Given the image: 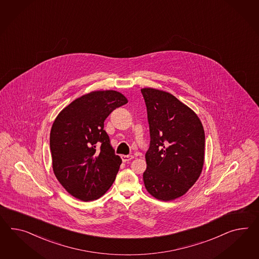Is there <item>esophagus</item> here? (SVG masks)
I'll return each instance as SVG.
<instances>
[{
	"label": "esophagus",
	"mask_w": 259,
	"mask_h": 259,
	"mask_svg": "<svg viewBox=\"0 0 259 259\" xmlns=\"http://www.w3.org/2000/svg\"><path fill=\"white\" fill-rule=\"evenodd\" d=\"M133 158V155H121V159L123 162H128V161H130Z\"/></svg>",
	"instance_id": "esophagus-1"
}]
</instances>
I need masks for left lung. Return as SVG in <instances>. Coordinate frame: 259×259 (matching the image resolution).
<instances>
[{"label":"left lung","instance_id":"left-lung-1","mask_svg":"<svg viewBox=\"0 0 259 259\" xmlns=\"http://www.w3.org/2000/svg\"><path fill=\"white\" fill-rule=\"evenodd\" d=\"M141 93L151 137L144 185L155 199L172 201L186 194L202 174L203 124L195 112L167 91L145 88Z\"/></svg>","mask_w":259,"mask_h":259}]
</instances>
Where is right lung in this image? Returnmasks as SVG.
Returning a JSON list of instances; mask_svg holds the SVG:
<instances>
[{
  "mask_svg": "<svg viewBox=\"0 0 259 259\" xmlns=\"http://www.w3.org/2000/svg\"><path fill=\"white\" fill-rule=\"evenodd\" d=\"M128 103L116 91H91L57 115L50 133L53 170L70 195L94 201L111 187L121 164L104 122L114 109Z\"/></svg>",
  "mask_w": 259,
  "mask_h": 259,
  "instance_id": "add662e5",
  "label": "right lung"
}]
</instances>
